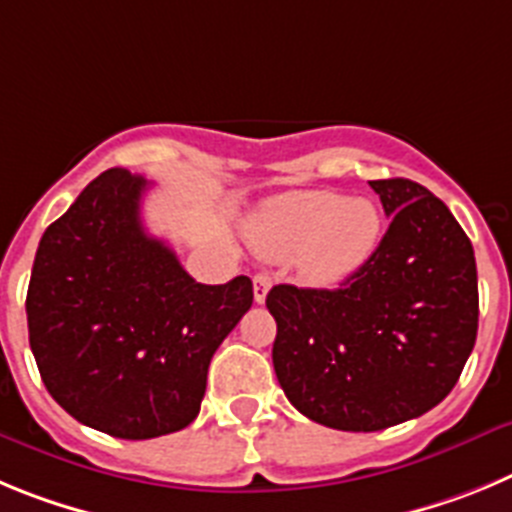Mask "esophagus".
Returning <instances> with one entry per match:
<instances>
[{
	"instance_id": "esophagus-1",
	"label": "esophagus",
	"mask_w": 512,
	"mask_h": 512,
	"mask_svg": "<svg viewBox=\"0 0 512 512\" xmlns=\"http://www.w3.org/2000/svg\"><path fill=\"white\" fill-rule=\"evenodd\" d=\"M252 288H255V301L265 303L267 290L273 288V278H270L267 273H257L255 280H252Z\"/></svg>"
}]
</instances>
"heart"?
Masks as SVG:
<instances>
[{
  "mask_svg": "<svg viewBox=\"0 0 512 512\" xmlns=\"http://www.w3.org/2000/svg\"><path fill=\"white\" fill-rule=\"evenodd\" d=\"M247 237L270 260L298 255L308 283L336 285L372 260L382 239V214L372 201L344 193L290 191L257 209Z\"/></svg>",
  "mask_w": 512,
  "mask_h": 512,
  "instance_id": "1",
  "label": "heart"
}]
</instances>
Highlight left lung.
Here are the masks:
<instances>
[{
  "label": "left lung",
  "instance_id": "obj_1",
  "mask_svg": "<svg viewBox=\"0 0 512 512\" xmlns=\"http://www.w3.org/2000/svg\"><path fill=\"white\" fill-rule=\"evenodd\" d=\"M390 227L342 288L275 285L273 365L298 411L339 431H382L439 405L477 339V265L464 229L408 178L370 181Z\"/></svg>",
  "mask_w": 512,
  "mask_h": 512
}]
</instances>
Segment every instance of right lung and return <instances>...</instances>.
Segmentation results:
<instances>
[{"mask_svg": "<svg viewBox=\"0 0 512 512\" xmlns=\"http://www.w3.org/2000/svg\"><path fill=\"white\" fill-rule=\"evenodd\" d=\"M150 183L104 170L40 239L27 329L40 377L78 423L155 439L199 416L219 344L252 306V280L196 283L145 232Z\"/></svg>", "mask_w": 512, "mask_h": 512, "instance_id": "add662e5", "label": "right lung"}]
</instances>
